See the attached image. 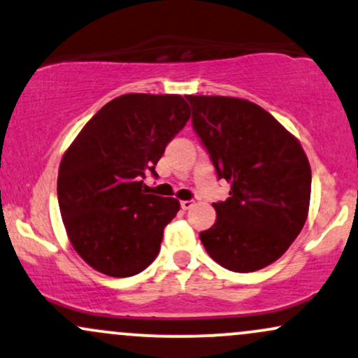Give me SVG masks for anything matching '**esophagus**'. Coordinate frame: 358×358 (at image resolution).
Masks as SVG:
<instances>
[{"instance_id": "obj_1", "label": "esophagus", "mask_w": 358, "mask_h": 358, "mask_svg": "<svg viewBox=\"0 0 358 358\" xmlns=\"http://www.w3.org/2000/svg\"><path fill=\"white\" fill-rule=\"evenodd\" d=\"M180 205H182L183 210H188V208H192L193 205H195V200H182Z\"/></svg>"}]
</instances>
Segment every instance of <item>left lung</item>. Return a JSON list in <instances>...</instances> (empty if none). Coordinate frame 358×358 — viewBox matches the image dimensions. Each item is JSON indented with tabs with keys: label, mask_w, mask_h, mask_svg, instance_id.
<instances>
[{
	"label": "left lung",
	"mask_w": 358,
	"mask_h": 358,
	"mask_svg": "<svg viewBox=\"0 0 358 358\" xmlns=\"http://www.w3.org/2000/svg\"><path fill=\"white\" fill-rule=\"evenodd\" d=\"M192 124L217 176L231 183L217 220L200 232L222 268L252 273L293 244L308 217L311 168L296 138L268 110L245 99L187 96Z\"/></svg>",
	"instance_id": "1"
}]
</instances>
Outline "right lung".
I'll return each instance as SVG.
<instances>
[{
    "mask_svg": "<svg viewBox=\"0 0 358 358\" xmlns=\"http://www.w3.org/2000/svg\"><path fill=\"white\" fill-rule=\"evenodd\" d=\"M190 119L182 96L124 94L82 127L59 168L65 231L85 262L113 278L146 269L180 210L171 196L146 193L143 178Z\"/></svg>",
    "mask_w": 358,
    "mask_h": 358,
    "instance_id": "1",
    "label": "right lung"
}]
</instances>
